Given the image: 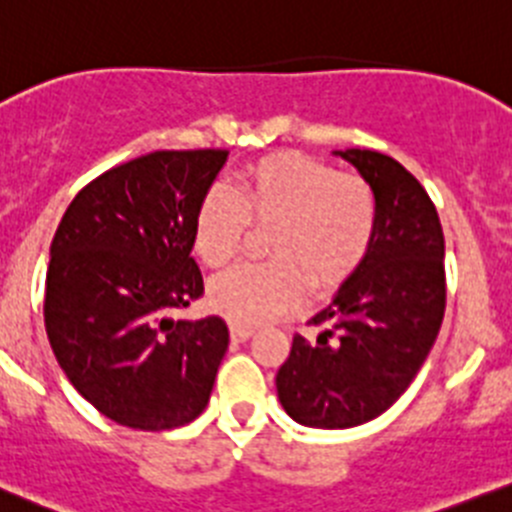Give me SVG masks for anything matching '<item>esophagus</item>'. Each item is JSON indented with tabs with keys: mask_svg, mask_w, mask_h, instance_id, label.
<instances>
[{
	"mask_svg": "<svg viewBox=\"0 0 512 512\" xmlns=\"http://www.w3.org/2000/svg\"><path fill=\"white\" fill-rule=\"evenodd\" d=\"M251 334H253L251 326L231 324V339H233V342H246V339H251Z\"/></svg>",
	"mask_w": 512,
	"mask_h": 512,
	"instance_id": "34e87169",
	"label": "esophagus"
}]
</instances>
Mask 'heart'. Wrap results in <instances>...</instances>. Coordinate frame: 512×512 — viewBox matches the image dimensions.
I'll use <instances>...</instances> for the list:
<instances>
[{"label": "heart", "instance_id": "1", "mask_svg": "<svg viewBox=\"0 0 512 512\" xmlns=\"http://www.w3.org/2000/svg\"><path fill=\"white\" fill-rule=\"evenodd\" d=\"M248 221L274 223L276 264H243L211 284L218 314L256 326L296 306L306 279L334 286L364 261L377 231V201L362 178L339 175L296 153L269 155L238 175L233 191L216 186L193 221V248L211 269L233 259Z\"/></svg>", "mask_w": 512, "mask_h": 512}]
</instances>
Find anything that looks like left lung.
I'll return each mask as SVG.
<instances>
[{
	"instance_id": "left-lung-1",
	"label": "left lung",
	"mask_w": 512,
	"mask_h": 512,
	"mask_svg": "<svg viewBox=\"0 0 512 512\" xmlns=\"http://www.w3.org/2000/svg\"><path fill=\"white\" fill-rule=\"evenodd\" d=\"M377 201L362 264L296 334L276 374L286 415L319 430L364 425L394 405L425 364L445 316V236L420 180L377 150H334Z\"/></svg>"
}]
</instances>
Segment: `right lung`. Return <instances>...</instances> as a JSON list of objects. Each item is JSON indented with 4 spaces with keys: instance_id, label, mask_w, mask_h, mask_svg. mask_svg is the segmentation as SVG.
Returning <instances> with one entry per match:
<instances>
[{
    "instance_id": "right-lung-1",
    "label": "right lung",
    "mask_w": 512,
    "mask_h": 512,
    "mask_svg": "<svg viewBox=\"0 0 512 512\" xmlns=\"http://www.w3.org/2000/svg\"><path fill=\"white\" fill-rule=\"evenodd\" d=\"M226 150H155L82 188L57 226L45 326L82 397L133 430H173L211 399L228 349L221 316L175 319L203 294L193 221Z\"/></svg>"
}]
</instances>
